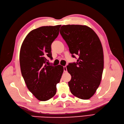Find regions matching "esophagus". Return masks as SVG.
Returning <instances> with one entry per match:
<instances>
[{
	"label": "esophagus",
	"instance_id": "1",
	"mask_svg": "<svg viewBox=\"0 0 124 124\" xmlns=\"http://www.w3.org/2000/svg\"><path fill=\"white\" fill-rule=\"evenodd\" d=\"M63 71H64V72H67V67L66 66H63Z\"/></svg>",
	"mask_w": 124,
	"mask_h": 124
}]
</instances>
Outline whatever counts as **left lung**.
Segmentation results:
<instances>
[{
	"instance_id": "8db88e82",
	"label": "left lung",
	"mask_w": 124,
	"mask_h": 124,
	"mask_svg": "<svg viewBox=\"0 0 124 124\" xmlns=\"http://www.w3.org/2000/svg\"><path fill=\"white\" fill-rule=\"evenodd\" d=\"M60 33L69 47L72 57L79 56L76 63L67 66L71 79L68 82L71 93L86 100L94 95L102 78L104 56L102 44L95 32L85 25L62 26Z\"/></svg>"
}]
</instances>
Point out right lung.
<instances>
[{
  "label": "right lung",
  "instance_id": "add662e5",
  "mask_svg": "<svg viewBox=\"0 0 124 124\" xmlns=\"http://www.w3.org/2000/svg\"><path fill=\"white\" fill-rule=\"evenodd\" d=\"M61 25L42 26L30 32L20 50V63L26 86L36 98L46 101L56 93V84L61 80L63 67L52 66L51 44L59 34Z\"/></svg>",
  "mask_w": 124,
  "mask_h": 124
}]
</instances>
